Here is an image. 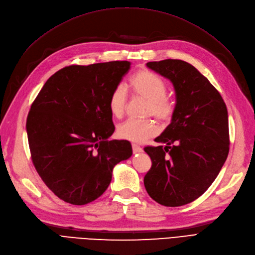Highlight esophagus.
<instances>
[{
  "mask_svg": "<svg viewBox=\"0 0 255 255\" xmlns=\"http://www.w3.org/2000/svg\"><path fill=\"white\" fill-rule=\"evenodd\" d=\"M132 148H133V152H134V153H140V152H142V148H141V146L137 145V144H135V143L132 144Z\"/></svg>",
  "mask_w": 255,
  "mask_h": 255,
  "instance_id": "34e87169",
  "label": "esophagus"
}]
</instances>
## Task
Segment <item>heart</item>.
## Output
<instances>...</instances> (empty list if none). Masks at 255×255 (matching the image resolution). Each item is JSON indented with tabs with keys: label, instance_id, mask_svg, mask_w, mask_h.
I'll use <instances>...</instances> for the list:
<instances>
[{
	"label": "heart",
	"instance_id": "1",
	"mask_svg": "<svg viewBox=\"0 0 255 255\" xmlns=\"http://www.w3.org/2000/svg\"><path fill=\"white\" fill-rule=\"evenodd\" d=\"M128 89L132 95L148 101L145 114L153 116L160 122L171 119L174 113V103L167 94L166 82L149 70H139L129 78ZM128 103L127 89L123 85L114 88L109 99V107L116 118H122ZM157 133L155 122L146 120H127L117 128V135L121 139L132 142H143Z\"/></svg>",
	"mask_w": 255,
	"mask_h": 255
}]
</instances>
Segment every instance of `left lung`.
I'll list each match as a JSON object with an SVG mask.
<instances>
[{"mask_svg":"<svg viewBox=\"0 0 255 255\" xmlns=\"http://www.w3.org/2000/svg\"><path fill=\"white\" fill-rule=\"evenodd\" d=\"M146 67L171 81L176 103L171 123L155 138L166 145L144 148L152 160L144 187L157 203L182 206L202 196L225 164L228 110L218 90L186 61H150Z\"/></svg>","mask_w":255,"mask_h":255,"instance_id":"1","label":"left lung"}]
</instances>
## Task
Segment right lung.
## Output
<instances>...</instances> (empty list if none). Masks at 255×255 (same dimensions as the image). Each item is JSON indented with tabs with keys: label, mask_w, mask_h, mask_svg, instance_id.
Returning a JSON list of instances; mask_svg holds the SVG:
<instances>
[{
	"label": "right lung",
	"mask_w": 255,
	"mask_h": 255,
	"mask_svg": "<svg viewBox=\"0 0 255 255\" xmlns=\"http://www.w3.org/2000/svg\"><path fill=\"white\" fill-rule=\"evenodd\" d=\"M129 61L72 65L54 73L30 106L26 132L33 164L63 201L84 205L109 187L113 169L132 156L128 140H110L112 91Z\"/></svg>",
	"instance_id": "add662e5"
}]
</instances>
